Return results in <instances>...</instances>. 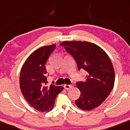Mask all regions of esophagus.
<instances>
[{
  "instance_id": "obj_1",
  "label": "esophagus",
  "mask_w": 130,
  "mask_h": 130,
  "mask_svg": "<svg viewBox=\"0 0 130 130\" xmlns=\"http://www.w3.org/2000/svg\"><path fill=\"white\" fill-rule=\"evenodd\" d=\"M63 86H64V88H65L66 90H68V89H70V88H71V87H72L71 85H69V84H65Z\"/></svg>"
}]
</instances>
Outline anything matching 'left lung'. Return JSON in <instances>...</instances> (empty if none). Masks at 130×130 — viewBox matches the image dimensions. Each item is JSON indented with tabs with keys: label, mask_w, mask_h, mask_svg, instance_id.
<instances>
[{
	"label": "left lung",
	"mask_w": 130,
	"mask_h": 130,
	"mask_svg": "<svg viewBox=\"0 0 130 130\" xmlns=\"http://www.w3.org/2000/svg\"><path fill=\"white\" fill-rule=\"evenodd\" d=\"M60 45L74 58L79 70L87 71L86 80L76 83L80 92L76 105L86 111L99 106L114 85V67L108 55L100 46L88 41H65Z\"/></svg>",
	"instance_id": "obj_1"
}]
</instances>
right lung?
<instances>
[{
    "instance_id": "add662e5",
    "label": "right lung",
    "mask_w": 130,
    "mask_h": 130,
    "mask_svg": "<svg viewBox=\"0 0 130 130\" xmlns=\"http://www.w3.org/2000/svg\"><path fill=\"white\" fill-rule=\"evenodd\" d=\"M55 48L56 44H53L35 50L28 57L21 70V91L30 105L38 111H51L57 95L63 89V86H47L45 65Z\"/></svg>"
}]
</instances>
